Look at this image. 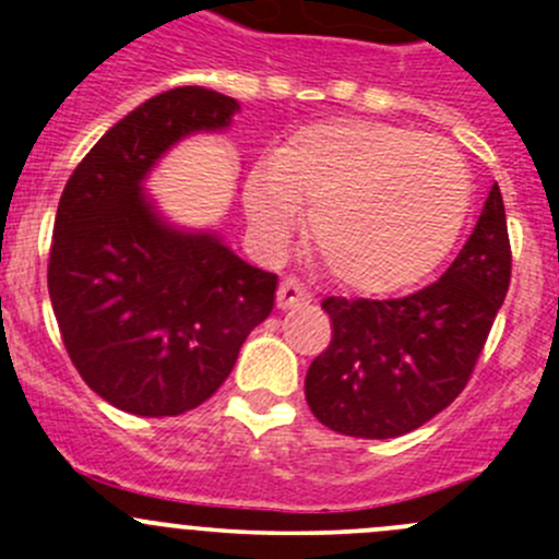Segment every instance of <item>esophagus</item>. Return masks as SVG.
Segmentation results:
<instances>
[{"label":"esophagus","instance_id":"34e87169","mask_svg":"<svg viewBox=\"0 0 559 559\" xmlns=\"http://www.w3.org/2000/svg\"><path fill=\"white\" fill-rule=\"evenodd\" d=\"M308 297H311V295H308V289L300 284V281L286 278V281H281L278 297H275V302H278L281 311H286V308H295V306H300V302H306Z\"/></svg>","mask_w":559,"mask_h":559}]
</instances>
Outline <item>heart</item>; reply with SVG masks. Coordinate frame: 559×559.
I'll list each match as a JSON object with an SVG mask.
<instances>
[{
	"label": "heart",
	"mask_w": 559,
	"mask_h": 559,
	"mask_svg": "<svg viewBox=\"0 0 559 559\" xmlns=\"http://www.w3.org/2000/svg\"><path fill=\"white\" fill-rule=\"evenodd\" d=\"M471 173L452 143L381 121L311 123L246 178L257 238L281 246L311 211V240L332 278L365 295L408 289L449 257Z\"/></svg>",
	"instance_id": "obj_1"
}]
</instances>
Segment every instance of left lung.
Listing matches in <instances>:
<instances>
[{"instance_id":"1","label":"left lung","mask_w":559,"mask_h":559,"mask_svg":"<svg viewBox=\"0 0 559 559\" xmlns=\"http://www.w3.org/2000/svg\"><path fill=\"white\" fill-rule=\"evenodd\" d=\"M511 284L498 183L441 281L394 300L321 302L332 341L306 376V400L330 430L384 441L416 430L471 381Z\"/></svg>"}]
</instances>
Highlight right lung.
Masks as SVG:
<instances>
[{
	"instance_id": "1",
	"label": "right lung",
	"mask_w": 559,
	"mask_h": 559,
	"mask_svg": "<svg viewBox=\"0 0 559 559\" xmlns=\"http://www.w3.org/2000/svg\"><path fill=\"white\" fill-rule=\"evenodd\" d=\"M235 110L202 86L151 97L107 129L61 191L48 259L61 341L81 379L127 414L205 403L273 311L278 275L213 233L173 229L140 189L170 145L227 129Z\"/></svg>"
}]
</instances>
